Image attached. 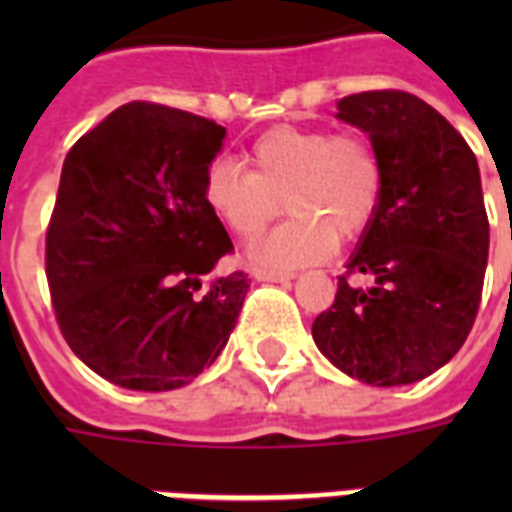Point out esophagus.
I'll use <instances>...</instances> for the list:
<instances>
[{
  "instance_id": "1",
  "label": "esophagus",
  "mask_w": 512,
  "mask_h": 512,
  "mask_svg": "<svg viewBox=\"0 0 512 512\" xmlns=\"http://www.w3.org/2000/svg\"><path fill=\"white\" fill-rule=\"evenodd\" d=\"M252 276L257 281H292L295 279V273L292 271H268V268H252Z\"/></svg>"
}]
</instances>
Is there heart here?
<instances>
[{
    "label": "heart",
    "instance_id": "obj_1",
    "mask_svg": "<svg viewBox=\"0 0 512 512\" xmlns=\"http://www.w3.org/2000/svg\"><path fill=\"white\" fill-rule=\"evenodd\" d=\"M252 170L212 162L201 199L239 239H252L281 212L292 220L252 244L255 263L292 268L332 252L372 223L382 196V162L364 132L273 127L249 146Z\"/></svg>",
    "mask_w": 512,
    "mask_h": 512
}]
</instances>
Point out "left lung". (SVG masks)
<instances>
[{
    "instance_id": "8db88e82",
    "label": "left lung",
    "mask_w": 512,
    "mask_h": 512,
    "mask_svg": "<svg viewBox=\"0 0 512 512\" xmlns=\"http://www.w3.org/2000/svg\"><path fill=\"white\" fill-rule=\"evenodd\" d=\"M337 108L377 148L382 196L313 340L366 385H409L441 369L476 321L489 257L481 172L465 138L417 95L358 92Z\"/></svg>"
}]
</instances>
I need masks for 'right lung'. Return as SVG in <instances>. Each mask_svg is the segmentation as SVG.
Masks as SVG:
<instances>
[{
  "mask_svg": "<svg viewBox=\"0 0 512 512\" xmlns=\"http://www.w3.org/2000/svg\"><path fill=\"white\" fill-rule=\"evenodd\" d=\"M225 127L132 100L76 140L47 225L58 327L92 372L130 390L183 388L231 337L249 281L212 276L233 244L201 199Z\"/></svg>",
  "mask_w": 512,
  "mask_h": 512,
  "instance_id": "add662e5",
  "label": "right lung"
}]
</instances>
